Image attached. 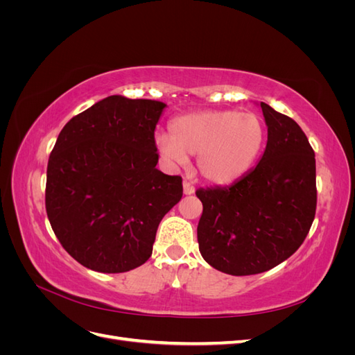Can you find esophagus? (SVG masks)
Wrapping results in <instances>:
<instances>
[{
  "label": "esophagus",
  "mask_w": 355,
  "mask_h": 355,
  "mask_svg": "<svg viewBox=\"0 0 355 355\" xmlns=\"http://www.w3.org/2000/svg\"><path fill=\"white\" fill-rule=\"evenodd\" d=\"M194 191H196L194 185H192L188 180H184V194L191 196V194H194Z\"/></svg>",
  "instance_id": "34e87169"
}]
</instances>
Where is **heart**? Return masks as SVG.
<instances>
[{"label":"heart","instance_id":"obj_1","mask_svg":"<svg viewBox=\"0 0 355 355\" xmlns=\"http://www.w3.org/2000/svg\"><path fill=\"white\" fill-rule=\"evenodd\" d=\"M265 142V127L250 112L201 111L176 116L170 135L155 136L158 153L173 164H185L197 156L200 175L211 184L227 185L240 179L259 157Z\"/></svg>","mask_w":355,"mask_h":355}]
</instances>
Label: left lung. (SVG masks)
<instances>
[{
	"instance_id": "1",
	"label": "left lung",
	"mask_w": 355,
	"mask_h": 355,
	"mask_svg": "<svg viewBox=\"0 0 355 355\" xmlns=\"http://www.w3.org/2000/svg\"><path fill=\"white\" fill-rule=\"evenodd\" d=\"M268 142L257 166L228 187L200 188L204 261L231 275L265 272L292 256L315 218V154L292 118L261 102Z\"/></svg>"
}]
</instances>
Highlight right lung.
<instances>
[{
  "instance_id": "add662e5",
  "label": "right lung",
  "mask_w": 355,
  "mask_h": 355,
  "mask_svg": "<svg viewBox=\"0 0 355 355\" xmlns=\"http://www.w3.org/2000/svg\"><path fill=\"white\" fill-rule=\"evenodd\" d=\"M166 103L110 96L75 115L50 154L46 210L75 261L116 274L153 254L158 225L184 194L155 168V125Z\"/></svg>"
}]
</instances>
